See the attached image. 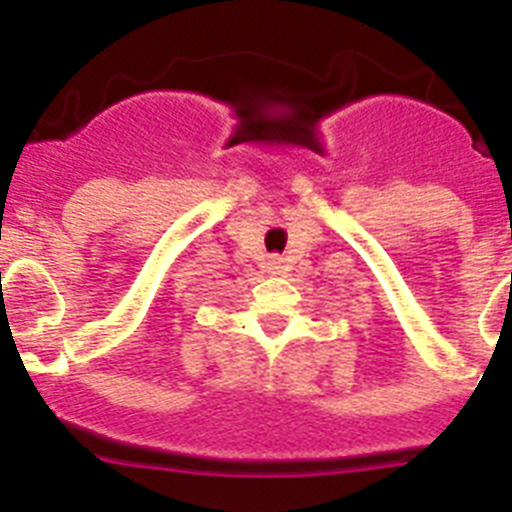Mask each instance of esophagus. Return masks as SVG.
<instances>
[{
    "label": "esophagus",
    "mask_w": 512,
    "mask_h": 512,
    "mask_svg": "<svg viewBox=\"0 0 512 512\" xmlns=\"http://www.w3.org/2000/svg\"><path fill=\"white\" fill-rule=\"evenodd\" d=\"M266 269H269L271 274H282V271H284V261L277 259V256H271V259L266 261Z\"/></svg>",
    "instance_id": "34e87169"
}]
</instances>
